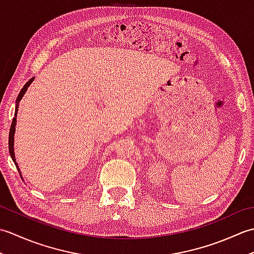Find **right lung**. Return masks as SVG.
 I'll return each mask as SVG.
<instances>
[{"instance_id":"1","label":"right lung","mask_w":254,"mask_h":254,"mask_svg":"<svg viewBox=\"0 0 254 254\" xmlns=\"http://www.w3.org/2000/svg\"><path fill=\"white\" fill-rule=\"evenodd\" d=\"M34 79H35L34 77L30 78V79L28 80V82H27V83L24 85V87L21 88L20 93H19V95H18V97H17V99H16L15 115H14L13 121H12V126H10L9 135H8V149H9V155H10V157H12V159H13V161H14V164L16 165V167H17V169H18V171H19V175H21V174H20V170H19L18 166H17V163H16L15 154H14V134H15V127H16V117H17V110H18V104H19V101L21 100V98H23V96L25 95L27 88H28V86L32 83V80H34Z\"/></svg>"}]
</instances>
